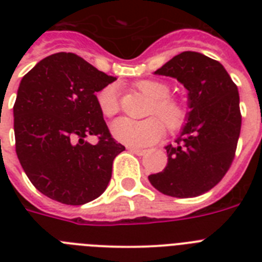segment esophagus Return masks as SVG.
<instances>
[{
  "mask_svg": "<svg viewBox=\"0 0 262 262\" xmlns=\"http://www.w3.org/2000/svg\"><path fill=\"white\" fill-rule=\"evenodd\" d=\"M129 151L133 152V154H136V155L139 156H144L147 155V149H140V148H135V147H129Z\"/></svg>",
  "mask_w": 262,
  "mask_h": 262,
  "instance_id": "34e87169",
  "label": "esophagus"
}]
</instances>
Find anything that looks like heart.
<instances>
[{"label": "heart", "mask_w": 262, "mask_h": 262, "mask_svg": "<svg viewBox=\"0 0 262 262\" xmlns=\"http://www.w3.org/2000/svg\"><path fill=\"white\" fill-rule=\"evenodd\" d=\"M136 88L152 99L149 114L158 115L164 121L170 132L178 130L186 121V107L177 99L170 96V87L159 80H140ZM98 106L104 117H113L119 111L118 87L108 84L96 94ZM156 117H149L143 121L119 118L111 125V132L118 141L133 145L147 147L156 143L164 135V125Z\"/></svg>", "instance_id": "heart-1"}]
</instances>
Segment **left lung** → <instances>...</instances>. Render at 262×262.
Masks as SVG:
<instances>
[{
    "label": "left lung",
    "instance_id": "1",
    "mask_svg": "<svg viewBox=\"0 0 262 262\" xmlns=\"http://www.w3.org/2000/svg\"><path fill=\"white\" fill-rule=\"evenodd\" d=\"M187 90L190 111L175 145H167V166L148 177L163 194L189 199L222 181L235 156L242 115L238 87L223 65L195 51H183L155 72Z\"/></svg>",
    "mask_w": 262,
    "mask_h": 262
}]
</instances>
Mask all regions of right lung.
I'll use <instances>...</instances> for the list:
<instances>
[{"mask_svg":"<svg viewBox=\"0 0 262 262\" xmlns=\"http://www.w3.org/2000/svg\"><path fill=\"white\" fill-rule=\"evenodd\" d=\"M115 80L73 53L49 55L23 77L13 106L16 154L49 199L83 205L106 190L125 147L113 139L96 92Z\"/></svg>","mask_w":262,"mask_h":262,"instance_id":"1","label":"right lung"}]
</instances>
